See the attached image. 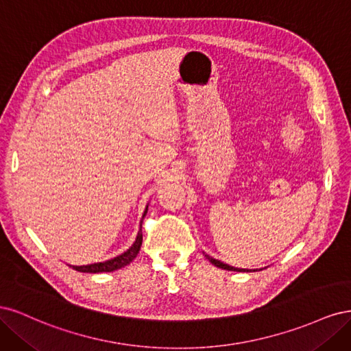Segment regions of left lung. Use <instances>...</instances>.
<instances>
[{
    "instance_id": "8db88e82",
    "label": "left lung",
    "mask_w": 351,
    "mask_h": 351,
    "mask_svg": "<svg viewBox=\"0 0 351 351\" xmlns=\"http://www.w3.org/2000/svg\"><path fill=\"white\" fill-rule=\"evenodd\" d=\"M205 256H206V259H209V262H210L212 265H215V267H218V268L227 269V271H237V272H244V271H246V269H240V268L230 267V265H227V263H222V262H219V261H217V259H214V258L208 256V254H205Z\"/></svg>"
}]
</instances>
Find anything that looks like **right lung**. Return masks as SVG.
Wrapping results in <instances>:
<instances>
[{"label":"right lung","instance_id":"right-lung-1","mask_svg":"<svg viewBox=\"0 0 351 351\" xmlns=\"http://www.w3.org/2000/svg\"><path fill=\"white\" fill-rule=\"evenodd\" d=\"M146 212H147V208L145 209L143 218L146 215ZM142 240H143V237H142V224H141V230H139V232H137V237H136V241L133 243V246L127 252H124L123 254H120V256H117V258L110 259V261H105V262L83 265V267H71V268L76 269V271H80V272H92V274L117 271V269L125 267V265H129L137 256V253H139L141 246H142Z\"/></svg>","mask_w":351,"mask_h":351}]
</instances>
